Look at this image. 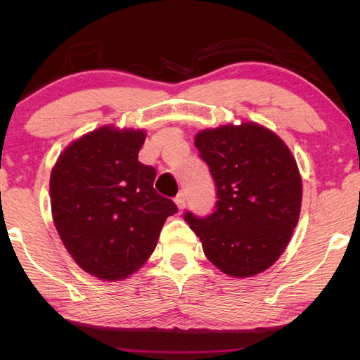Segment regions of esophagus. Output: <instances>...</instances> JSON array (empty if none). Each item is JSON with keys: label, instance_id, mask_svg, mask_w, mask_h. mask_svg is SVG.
Returning <instances> with one entry per match:
<instances>
[{"label": "esophagus", "instance_id": "esophagus-1", "mask_svg": "<svg viewBox=\"0 0 360 360\" xmlns=\"http://www.w3.org/2000/svg\"><path fill=\"white\" fill-rule=\"evenodd\" d=\"M174 203H176V206H178L179 212L184 211V208H186V195L184 193H179L178 197L174 198Z\"/></svg>", "mask_w": 360, "mask_h": 360}]
</instances>
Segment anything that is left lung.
Returning <instances> with one entry per match:
<instances>
[{
  "label": "left lung",
  "mask_w": 360,
  "mask_h": 360,
  "mask_svg": "<svg viewBox=\"0 0 360 360\" xmlns=\"http://www.w3.org/2000/svg\"><path fill=\"white\" fill-rule=\"evenodd\" d=\"M217 188L208 217L186 212L203 252L225 275L265 271L288 248L300 217L302 176L275 131L257 122L227 124L195 135Z\"/></svg>",
  "instance_id": "1"
}]
</instances>
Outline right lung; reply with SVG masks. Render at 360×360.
I'll use <instances>...</instances> for the list:
<instances>
[{
    "label": "right lung",
    "mask_w": 360,
    "mask_h": 360,
    "mask_svg": "<svg viewBox=\"0 0 360 360\" xmlns=\"http://www.w3.org/2000/svg\"><path fill=\"white\" fill-rule=\"evenodd\" d=\"M144 130L103 125L71 141L51 173L52 219L85 273L122 281L154 252L172 200L154 191L155 169L138 162Z\"/></svg>",
    "instance_id": "add662e5"
}]
</instances>
